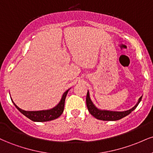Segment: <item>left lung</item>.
<instances>
[{
	"instance_id": "1",
	"label": "left lung",
	"mask_w": 153,
	"mask_h": 153,
	"mask_svg": "<svg viewBox=\"0 0 153 153\" xmlns=\"http://www.w3.org/2000/svg\"><path fill=\"white\" fill-rule=\"evenodd\" d=\"M142 97H143V96L138 99V101L136 103V105L134 107L130 108V109L123 111H117L100 109V108H97V107L95 106L94 103H93V101H91L90 97V93L88 91L86 96V105L88 111L90 112L91 115L94 116L95 118L103 121H117L127 117L131 111H133L137 108V106H138L140 101H141Z\"/></svg>"
}]
</instances>
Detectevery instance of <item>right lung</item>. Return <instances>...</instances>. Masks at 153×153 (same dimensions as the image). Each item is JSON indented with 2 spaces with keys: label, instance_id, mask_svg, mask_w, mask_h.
<instances>
[{
  "label": "right lung",
  "instance_id": "obj_1",
  "mask_svg": "<svg viewBox=\"0 0 153 153\" xmlns=\"http://www.w3.org/2000/svg\"><path fill=\"white\" fill-rule=\"evenodd\" d=\"M70 89L67 90L64 94H62V98H61L59 102L53 108H50V109L46 110H40V111H25L20 108L17 105L15 104L13 101L12 100V102L13 103L14 106L16 107L21 113L23 114L25 117L31 119L33 122H48V121H52L54 119L58 118V117L62 114L63 110H64L65 106V98L67 94H68V91Z\"/></svg>",
  "mask_w": 153,
  "mask_h": 153
}]
</instances>
